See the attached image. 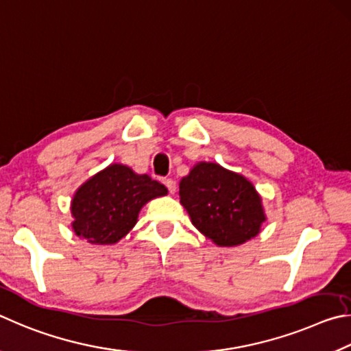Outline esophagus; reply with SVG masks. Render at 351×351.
Segmentation results:
<instances>
[{
	"label": "esophagus",
	"mask_w": 351,
	"mask_h": 351,
	"mask_svg": "<svg viewBox=\"0 0 351 351\" xmlns=\"http://www.w3.org/2000/svg\"><path fill=\"white\" fill-rule=\"evenodd\" d=\"M163 183H165V186L168 188V191L171 194L176 193V182L174 180H172V179H163Z\"/></svg>",
	"instance_id": "1"
}]
</instances>
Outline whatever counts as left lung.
<instances>
[{
	"instance_id": "left-lung-1",
	"label": "left lung",
	"mask_w": 351,
	"mask_h": 351,
	"mask_svg": "<svg viewBox=\"0 0 351 351\" xmlns=\"http://www.w3.org/2000/svg\"><path fill=\"white\" fill-rule=\"evenodd\" d=\"M179 188L180 202L193 225L220 247L250 241L265 222L253 183L217 163L195 165Z\"/></svg>"
}]
</instances>
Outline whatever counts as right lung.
Segmentation results:
<instances>
[{
    "label": "right lung",
    "mask_w": 351,
    "mask_h": 351,
    "mask_svg": "<svg viewBox=\"0 0 351 351\" xmlns=\"http://www.w3.org/2000/svg\"><path fill=\"white\" fill-rule=\"evenodd\" d=\"M168 193L149 176H138L123 165H110L78 188L71 211L72 228L97 245H110L125 237L137 223L146 202Z\"/></svg>",
    "instance_id": "obj_1"
}]
</instances>
